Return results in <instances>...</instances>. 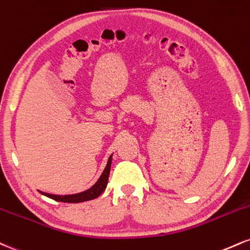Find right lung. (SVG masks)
<instances>
[{"label": "right lung", "instance_id": "right-lung-1", "mask_svg": "<svg viewBox=\"0 0 250 250\" xmlns=\"http://www.w3.org/2000/svg\"><path fill=\"white\" fill-rule=\"evenodd\" d=\"M110 165H112V156H110L109 159H108V163L106 165V169L104 170L101 177L99 178L98 182L95 183L94 185L92 186L89 190L81 192V193L77 194H71V195H55L50 193H44V192H41L42 194L46 195V197L51 198V199L56 201H62V203H83V201L92 200L98 198L102 192L104 191L106 186L108 184V177H109V171H110Z\"/></svg>", "mask_w": 250, "mask_h": 250}]
</instances>
